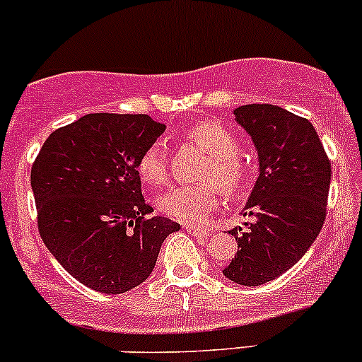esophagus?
Segmentation results:
<instances>
[{"instance_id":"1","label":"esophagus","mask_w":362,"mask_h":362,"mask_svg":"<svg viewBox=\"0 0 362 362\" xmlns=\"http://www.w3.org/2000/svg\"><path fill=\"white\" fill-rule=\"evenodd\" d=\"M184 229H187V233H191L192 236H198V238H203V236L210 235L206 229L199 228V226H194V224H184Z\"/></svg>"}]
</instances>
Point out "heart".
<instances>
[{"label":"heart","instance_id":"heart-1","mask_svg":"<svg viewBox=\"0 0 362 362\" xmlns=\"http://www.w3.org/2000/svg\"><path fill=\"white\" fill-rule=\"evenodd\" d=\"M189 138L211 156L204 168V184L173 185L158 198L160 214L185 222L206 217L218 203V183L228 196H236L249 182V170L238 158L240 141L231 131L218 122H202L189 131ZM138 175L148 184H163L168 178V163L164 147L152 144L141 152L136 164ZM217 181L216 185L214 182Z\"/></svg>","mask_w":362,"mask_h":362}]
</instances>
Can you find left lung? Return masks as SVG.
Listing matches in <instances>:
<instances>
[{
    "mask_svg": "<svg viewBox=\"0 0 362 362\" xmlns=\"http://www.w3.org/2000/svg\"><path fill=\"white\" fill-rule=\"evenodd\" d=\"M236 122L250 134L259 177L243 215L249 229L229 231L238 242L226 279L254 287L293 268L326 221L331 160L312 122L275 105H243Z\"/></svg>",
    "mask_w": 362,
    "mask_h": 362,
    "instance_id": "obj_1",
    "label": "left lung"
}]
</instances>
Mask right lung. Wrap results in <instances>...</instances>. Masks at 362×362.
I'll use <instances>...</instances> for the list:
<instances>
[{
	"instance_id": "right-lung-1",
	"label": "right lung",
	"mask_w": 362,
	"mask_h": 362,
	"mask_svg": "<svg viewBox=\"0 0 362 362\" xmlns=\"http://www.w3.org/2000/svg\"><path fill=\"white\" fill-rule=\"evenodd\" d=\"M164 133L138 113H87L45 140L31 168L38 231L50 254L89 289L120 294L151 276L180 224L141 196L136 164Z\"/></svg>"
}]
</instances>
